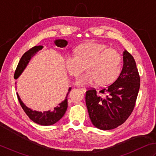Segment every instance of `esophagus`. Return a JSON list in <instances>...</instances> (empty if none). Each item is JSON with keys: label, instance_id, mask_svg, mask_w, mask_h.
Returning <instances> with one entry per match:
<instances>
[{"label": "esophagus", "instance_id": "obj_1", "mask_svg": "<svg viewBox=\"0 0 156 156\" xmlns=\"http://www.w3.org/2000/svg\"><path fill=\"white\" fill-rule=\"evenodd\" d=\"M79 90H80L83 91V92H85V91H86V89H85V87H79Z\"/></svg>", "mask_w": 156, "mask_h": 156}]
</instances>
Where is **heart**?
<instances>
[{
	"instance_id": "b5f03b06",
	"label": "heart",
	"mask_w": 156,
	"mask_h": 156,
	"mask_svg": "<svg viewBox=\"0 0 156 156\" xmlns=\"http://www.w3.org/2000/svg\"><path fill=\"white\" fill-rule=\"evenodd\" d=\"M66 71L72 77H77L85 65L86 71L76 79L79 85H90L97 82L104 85L110 84L118 78L122 66V58L116 50L104 44L87 42L81 44L74 54L64 57Z\"/></svg>"
}]
</instances>
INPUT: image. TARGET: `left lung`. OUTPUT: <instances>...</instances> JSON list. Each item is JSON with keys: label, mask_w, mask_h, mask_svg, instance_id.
<instances>
[{"label": "left lung", "mask_w": 156, "mask_h": 156, "mask_svg": "<svg viewBox=\"0 0 156 156\" xmlns=\"http://www.w3.org/2000/svg\"><path fill=\"white\" fill-rule=\"evenodd\" d=\"M123 62L121 73L112 84L101 88L99 93L92 87L86 91L89 116L98 129L116 128L126 121L134 110L140 77L134 58L126 50L123 53Z\"/></svg>", "instance_id": "left-lung-1"}]
</instances>
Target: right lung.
<instances>
[{"mask_svg":"<svg viewBox=\"0 0 156 156\" xmlns=\"http://www.w3.org/2000/svg\"><path fill=\"white\" fill-rule=\"evenodd\" d=\"M55 44L58 47L64 48L67 45V42L65 40H57L55 41ZM42 46H34L30 50H28L26 52L23 54V55L21 56V58L19 62L17 68L15 71L14 73V78L16 79L19 77L21 73L23 72L25 68L26 67L27 65L29 62L30 60L31 57L35 55L38 50H40L42 48ZM71 90V87H69L68 93L66 94V96L65 98V100L62 101L61 103L58 104V106L55 107L52 111H45L44 112H37V111H33L29 108L25 106V105L22 102L19 95L17 94L18 100L20 101V104L25 114H27V116L32 120L33 122H36L38 125H44V126H48L52 125L53 124L58 122V120L64 116L66 109H67L68 106V100L67 97L68 95Z\"/></svg>","mask_w":156,"mask_h":156,"instance_id":"right-lung-1","label":"right lung"}]
</instances>
